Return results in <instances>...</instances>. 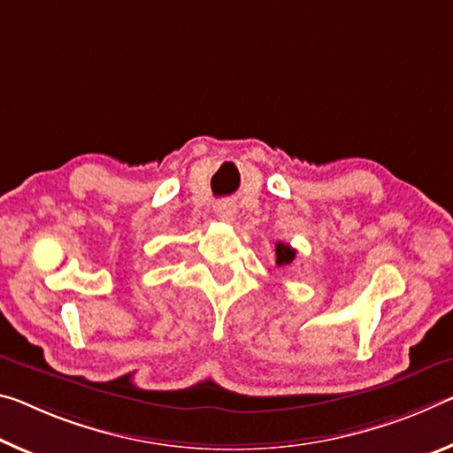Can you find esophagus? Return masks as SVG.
<instances>
[{
	"label": "esophagus",
	"instance_id": "1",
	"mask_svg": "<svg viewBox=\"0 0 453 453\" xmlns=\"http://www.w3.org/2000/svg\"><path fill=\"white\" fill-rule=\"evenodd\" d=\"M215 213H218V219L224 221V224H234V219H235V205L229 203V201H224V203L218 205V210H215Z\"/></svg>",
	"mask_w": 453,
	"mask_h": 453
}]
</instances>
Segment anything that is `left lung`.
Wrapping results in <instances>:
<instances>
[{
	"label": "left lung",
	"mask_w": 453,
	"mask_h": 453,
	"mask_svg": "<svg viewBox=\"0 0 453 453\" xmlns=\"http://www.w3.org/2000/svg\"><path fill=\"white\" fill-rule=\"evenodd\" d=\"M294 257H296V250L290 248L288 243H282V242L276 243V264L278 265H288V264H292Z\"/></svg>",
	"instance_id": "8db88e82"
}]
</instances>
